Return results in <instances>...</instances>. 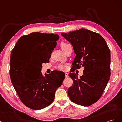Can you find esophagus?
I'll return each mask as SVG.
<instances>
[{
    "label": "esophagus",
    "mask_w": 122,
    "mask_h": 122,
    "mask_svg": "<svg viewBox=\"0 0 122 122\" xmlns=\"http://www.w3.org/2000/svg\"><path fill=\"white\" fill-rule=\"evenodd\" d=\"M65 77H67L68 76V73H67V72H65Z\"/></svg>",
    "instance_id": "obj_1"
}]
</instances>
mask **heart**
Returning a JSON list of instances; mask_svg holds the SVG:
<instances>
[{"instance_id": "1", "label": "heart", "mask_w": 122, "mask_h": 122, "mask_svg": "<svg viewBox=\"0 0 122 122\" xmlns=\"http://www.w3.org/2000/svg\"><path fill=\"white\" fill-rule=\"evenodd\" d=\"M68 45H69V44H67V43L62 42L61 44V49H62V50H63L65 48V47ZM56 68L58 70H61V71H64V70H66L67 69V66L63 64H58L57 65Z\"/></svg>"}]
</instances>
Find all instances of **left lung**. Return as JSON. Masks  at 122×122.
Here are the masks:
<instances>
[{
	"label": "left lung",
	"mask_w": 122,
	"mask_h": 122,
	"mask_svg": "<svg viewBox=\"0 0 122 122\" xmlns=\"http://www.w3.org/2000/svg\"><path fill=\"white\" fill-rule=\"evenodd\" d=\"M73 48L76 54L69 76L73 80L68 89V96L73 102L88 107L101 97L111 76V53L104 39L101 35L81 28L68 33H61ZM81 66L84 74L78 78L72 72Z\"/></svg>",
	"instance_id": "8db88e82"
}]
</instances>
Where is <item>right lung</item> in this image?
<instances>
[{
    "mask_svg": "<svg viewBox=\"0 0 122 122\" xmlns=\"http://www.w3.org/2000/svg\"><path fill=\"white\" fill-rule=\"evenodd\" d=\"M59 38L58 34L33 32L19 39L10 60V75L19 97L28 107L38 110L52 103L65 73L54 70L42 74V63L49 62Z\"/></svg>",
    "mask_w": 122,
    "mask_h": 122,
    "instance_id": "obj_1",
    "label": "right lung"
}]
</instances>
